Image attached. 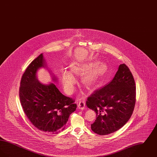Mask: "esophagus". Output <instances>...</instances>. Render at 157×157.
<instances>
[{"instance_id": "esophagus-1", "label": "esophagus", "mask_w": 157, "mask_h": 157, "mask_svg": "<svg viewBox=\"0 0 157 157\" xmlns=\"http://www.w3.org/2000/svg\"><path fill=\"white\" fill-rule=\"evenodd\" d=\"M85 102L84 101H80L78 103V107L79 109H84L85 108Z\"/></svg>"}]
</instances>
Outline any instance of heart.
<instances>
[{
	"label": "heart",
	"mask_w": 157,
	"mask_h": 157,
	"mask_svg": "<svg viewBox=\"0 0 157 157\" xmlns=\"http://www.w3.org/2000/svg\"><path fill=\"white\" fill-rule=\"evenodd\" d=\"M93 63H90L84 67H72V71L77 75H86L83 82L87 86L94 85L98 79L104 75L107 67L103 63H99L94 66ZM62 81L64 90L67 94H71L74 90L76 79L74 75L67 71H63L62 73Z\"/></svg>",
	"instance_id": "1"
}]
</instances>
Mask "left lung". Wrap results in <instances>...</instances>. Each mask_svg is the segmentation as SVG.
Here are the masks:
<instances>
[{
  "label": "left lung",
  "mask_w": 157,
  "mask_h": 157,
  "mask_svg": "<svg viewBox=\"0 0 157 157\" xmlns=\"http://www.w3.org/2000/svg\"><path fill=\"white\" fill-rule=\"evenodd\" d=\"M135 102L134 78L129 67L121 64L112 81L87 99L86 106L97 115L91 129L100 135L118 131L130 119Z\"/></svg>",
  "instance_id": "left-lung-1"
}]
</instances>
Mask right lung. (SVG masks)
Masks as SVG:
<instances>
[{
  "label": "right lung",
  "instance_id": "1",
  "mask_svg": "<svg viewBox=\"0 0 157 157\" xmlns=\"http://www.w3.org/2000/svg\"><path fill=\"white\" fill-rule=\"evenodd\" d=\"M44 65L41 53L26 68L21 81L20 101L25 115L35 127L49 134H57L65 129L77 105L72 98L61 94L52 83L44 85L37 81L36 72Z\"/></svg>",
  "mask_w": 157,
  "mask_h": 157
}]
</instances>
